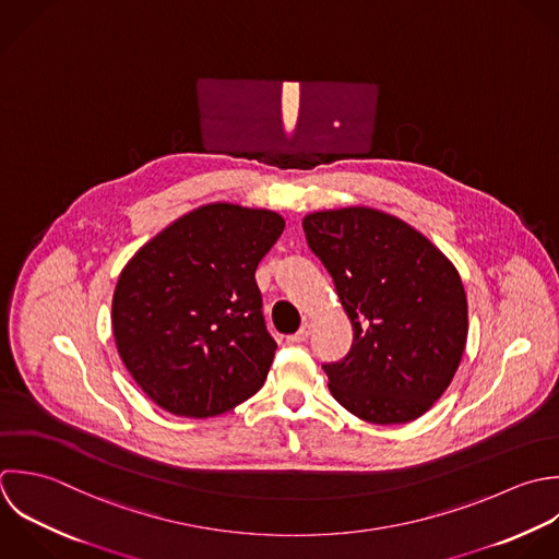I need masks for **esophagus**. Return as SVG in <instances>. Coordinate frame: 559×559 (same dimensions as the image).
<instances>
[{
	"label": "esophagus",
	"mask_w": 559,
	"mask_h": 559,
	"mask_svg": "<svg viewBox=\"0 0 559 559\" xmlns=\"http://www.w3.org/2000/svg\"><path fill=\"white\" fill-rule=\"evenodd\" d=\"M309 335H311V324H309V322H305V324L300 326V331H298V333L289 335V342H292V344H302V342H307V340H309Z\"/></svg>",
	"instance_id": "esophagus-1"
}]
</instances>
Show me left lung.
<instances>
[{"mask_svg": "<svg viewBox=\"0 0 559 559\" xmlns=\"http://www.w3.org/2000/svg\"><path fill=\"white\" fill-rule=\"evenodd\" d=\"M353 324L342 361L324 364L335 401L374 425L420 418L451 385L468 337L455 265L403 219L350 206L302 219Z\"/></svg>", "mask_w": 559, "mask_h": 559, "instance_id": "8db88e82", "label": "left lung"}]
</instances>
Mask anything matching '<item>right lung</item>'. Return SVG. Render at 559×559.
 Wrapping results in <instances>:
<instances>
[{
  "label": "right lung",
  "instance_id": "right-lung-1",
  "mask_svg": "<svg viewBox=\"0 0 559 559\" xmlns=\"http://www.w3.org/2000/svg\"><path fill=\"white\" fill-rule=\"evenodd\" d=\"M283 228L274 211L206 204L126 263L112 335L123 366L158 407L211 418L261 390L276 342L254 272Z\"/></svg>",
  "mask_w": 559,
  "mask_h": 559
}]
</instances>
